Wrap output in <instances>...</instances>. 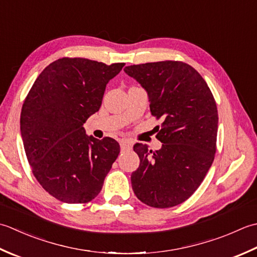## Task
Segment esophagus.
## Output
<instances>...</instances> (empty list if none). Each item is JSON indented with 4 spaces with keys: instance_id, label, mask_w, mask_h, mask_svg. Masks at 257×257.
<instances>
[{
    "instance_id": "esophagus-1",
    "label": "esophagus",
    "mask_w": 257,
    "mask_h": 257,
    "mask_svg": "<svg viewBox=\"0 0 257 257\" xmlns=\"http://www.w3.org/2000/svg\"><path fill=\"white\" fill-rule=\"evenodd\" d=\"M119 145H121V149L123 151L131 150V148H132V144H131L126 140H119Z\"/></svg>"
}]
</instances>
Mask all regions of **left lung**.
Listing matches in <instances>:
<instances>
[{
  "label": "left lung",
  "instance_id": "8db88e82",
  "mask_svg": "<svg viewBox=\"0 0 257 257\" xmlns=\"http://www.w3.org/2000/svg\"><path fill=\"white\" fill-rule=\"evenodd\" d=\"M149 94L151 113L162 118L159 151L136 143L139 169L131 181L136 197L146 205L167 208L192 196L211 167L216 152L218 115L206 82L181 61L126 66Z\"/></svg>",
  "mask_w": 257,
  "mask_h": 257
}]
</instances>
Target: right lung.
<instances>
[{
    "mask_svg": "<svg viewBox=\"0 0 257 257\" xmlns=\"http://www.w3.org/2000/svg\"><path fill=\"white\" fill-rule=\"evenodd\" d=\"M124 65L63 57L42 71L26 95L21 112L26 158L56 200L83 204L101 192L119 145L87 136L83 124L101 107L106 84Z\"/></svg>",
    "mask_w": 257,
    "mask_h": 257,
    "instance_id": "1",
    "label": "right lung"
}]
</instances>
